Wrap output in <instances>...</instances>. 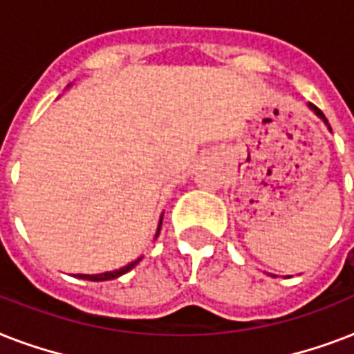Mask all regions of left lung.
<instances>
[{
	"label": "left lung",
	"mask_w": 354,
	"mask_h": 354,
	"mask_svg": "<svg viewBox=\"0 0 354 354\" xmlns=\"http://www.w3.org/2000/svg\"><path fill=\"white\" fill-rule=\"evenodd\" d=\"M308 108H310V110H313V112L316 113V115H318L319 119H324V122H325V124H327V127H329V122H327V119H325L324 112H322V110H319V108H316V106H314L313 102H308Z\"/></svg>",
	"instance_id": "1"
}]
</instances>
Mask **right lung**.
Here are the masks:
<instances>
[{
  "label": "right lung",
  "mask_w": 354,
  "mask_h": 354,
  "mask_svg": "<svg viewBox=\"0 0 354 354\" xmlns=\"http://www.w3.org/2000/svg\"><path fill=\"white\" fill-rule=\"evenodd\" d=\"M161 221H163V215L160 216V224H158V232H156V236L160 235V230H161ZM141 261V257L136 259V261H132V263H128L127 266H122V268L119 270H113V272H104V274H93V275H88V274H77L75 277H79V279H88V281H110V279H115V277H119V275L127 274V272H130V270L136 266V264Z\"/></svg>",
  "instance_id": "right-lung-1"
}]
</instances>
